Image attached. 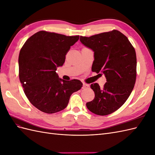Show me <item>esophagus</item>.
Segmentation results:
<instances>
[{"mask_svg":"<svg viewBox=\"0 0 155 155\" xmlns=\"http://www.w3.org/2000/svg\"><path fill=\"white\" fill-rule=\"evenodd\" d=\"M88 85H87V84H86V83H83V88H88Z\"/></svg>","mask_w":155,"mask_h":155,"instance_id":"34e87169","label":"esophagus"}]
</instances>
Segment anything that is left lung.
Masks as SVG:
<instances>
[{"mask_svg":"<svg viewBox=\"0 0 155 155\" xmlns=\"http://www.w3.org/2000/svg\"><path fill=\"white\" fill-rule=\"evenodd\" d=\"M80 41L94 51L92 71L105 74L107 82L101 88L91 84L95 94L87 107L94 114L105 116L115 112L128 99L137 78L136 51L125 35L113 30L91 37L80 36Z\"/></svg>","mask_w":155,"mask_h":155,"instance_id":"1","label":"left lung"}]
</instances>
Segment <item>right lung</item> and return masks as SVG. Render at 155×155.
<instances>
[{
	"instance_id": "obj_1",
	"label": "right lung",
	"mask_w": 155,
	"mask_h": 155,
	"mask_svg": "<svg viewBox=\"0 0 155 155\" xmlns=\"http://www.w3.org/2000/svg\"><path fill=\"white\" fill-rule=\"evenodd\" d=\"M79 35L66 36L39 31L27 39L18 56V76L31 104L39 110L52 114L67 107L70 96L83 83L59 78L57 67L63 66L70 46Z\"/></svg>"
}]
</instances>
